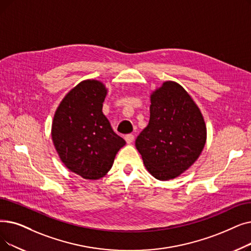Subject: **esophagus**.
<instances>
[{
	"label": "esophagus",
	"mask_w": 251,
	"mask_h": 251,
	"mask_svg": "<svg viewBox=\"0 0 251 251\" xmlns=\"http://www.w3.org/2000/svg\"><path fill=\"white\" fill-rule=\"evenodd\" d=\"M125 140H126V143L128 145H130L131 143H133L134 135L133 134H127V135H125Z\"/></svg>",
	"instance_id": "34e87169"
}]
</instances>
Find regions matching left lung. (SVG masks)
<instances>
[{
  "label": "left lung",
  "mask_w": 251,
  "mask_h": 251,
  "mask_svg": "<svg viewBox=\"0 0 251 251\" xmlns=\"http://www.w3.org/2000/svg\"><path fill=\"white\" fill-rule=\"evenodd\" d=\"M150 114L135 147L155 178H176L194 164L205 146L203 116L189 93L172 81L151 94Z\"/></svg>",
  "instance_id": "left-lung-1"
}]
</instances>
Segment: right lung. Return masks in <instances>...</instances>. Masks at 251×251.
I'll return each instance as SVG.
<instances>
[{
    "label": "right lung",
    "instance_id": "right-lung-1",
    "mask_svg": "<svg viewBox=\"0 0 251 251\" xmlns=\"http://www.w3.org/2000/svg\"><path fill=\"white\" fill-rule=\"evenodd\" d=\"M106 91L100 81H82L64 96L53 118L51 135L60 160L85 179L104 176L126 144L102 113Z\"/></svg>",
    "mask_w": 251,
    "mask_h": 251
}]
</instances>
